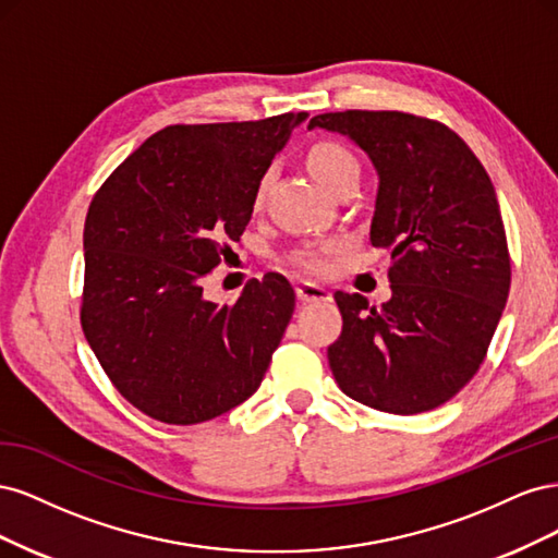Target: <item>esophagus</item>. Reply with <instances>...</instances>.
Returning <instances> with one entry per match:
<instances>
[{
	"label": "esophagus",
	"instance_id": "1",
	"mask_svg": "<svg viewBox=\"0 0 558 558\" xmlns=\"http://www.w3.org/2000/svg\"><path fill=\"white\" fill-rule=\"evenodd\" d=\"M295 293L300 300H305V302H330L332 300V293L328 289H324V286H318V283H312V281H298Z\"/></svg>",
	"mask_w": 558,
	"mask_h": 558
}]
</instances>
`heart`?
<instances>
[{
	"label": "heart",
	"mask_w": 558,
	"mask_h": 558,
	"mask_svg": "<svg viewBox=\"0 0 558 558\" xmlns=\"http://www.w3.org/2000/svg\"><path fill=\"white\" fill-rule=\"evenodd\" d=\"M307 165H310V172L316 177L318 183H324L328 191H337L342 183L351 181V179H361V165L356 160V156L351 154L349 148H344L342 144H335V142H320L316 146H312L310 156H307ZM272 170H267L258 185H256V205L265 199L269 183H272ZM293 263L305 269V272H326L328 260L324 253L318 251H300L293 256Z\"/></svg>",
	"instance_id": "1"
}]
</instances>
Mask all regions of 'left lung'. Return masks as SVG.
<instances>
[{"mask_svg": "<svg viewBox=\"0 0 558 558\" xmlns=\"http://www.w3.org/2000/svg\"><path fill=\"white\" fill-rule=\"evenodd\" d=\"M373 160L369 242L388 251L391 300L337 291L342 335L328 363L342 391L388 414L440 408L475 377L510 293V253L494 183L447 125L402 111H335Z\"/></svg>", "mask_w": 558, "mask_h": 558, "instance_id": "8db88e82", "label": "left lung"}]
</instances>
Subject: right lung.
<instances>
[{
    "instance_id": "1",
    "label": "right lung",
    "mask_w": 558,
    "mask_h": 558,
    "mask_svg": "<svg viewBox=\"0 0 558 558\" xmlns=\"http://www.w3.org/2000/svg\"><path fill=\"white\" fill-rule=\"evenodd\" d=\"M307 113L170 125L116 167L83 228L81 326L128 402L162 424H202L258 391L295 293L269 272L234 305L202 279L240 242L253 195Z\"/></svg>"
}]
</instances>
